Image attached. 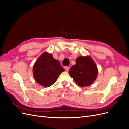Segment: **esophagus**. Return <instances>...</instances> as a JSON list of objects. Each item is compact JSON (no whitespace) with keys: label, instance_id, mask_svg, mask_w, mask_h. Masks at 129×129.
Segmentation results:
<instances>
[{"label":"esophagus","instance_id":"esophagus-1","mask_svg":"<svg viewBox=\"0 0 129 129\" xmlns=\"http://www.w3.org/2000/svg\"><path fill=\"white\" fill-rule=\"evenodd\" d=\"M64 69H65V71L66 72H68L69 70V67H64Z\"/></svg>","mask_w":129,"mask_h":129}]
</instances>
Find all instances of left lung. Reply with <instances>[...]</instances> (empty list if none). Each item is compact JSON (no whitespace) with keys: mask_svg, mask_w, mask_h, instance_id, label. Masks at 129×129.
Masks as SVG:
<instances>
[{"mask_svg":"<svg viewBox=\"0 0 129 129\" xmlns=\"http://www.w3.org/2000/svg\"><path fill=\"white\" fill-rule=\"evenodd\" d=\"M99 71L90 56H80L76 60V64L69 71V74L76 83L81 87L91 85L98 75Z\"/></svg>","mask_w":129,"mask_h":129,"instance_id":"1","label":"left lung"}]
</instances>
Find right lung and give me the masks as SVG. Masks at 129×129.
<instances>
[{"mask_svg":"<svg viewBox=\"0 0 129 129\" xmlns=\"http://www.w3.org/2000/svg\"><path fill=\"white\" fill-rule=\"evenodd\" d=\"M64 71L60 62L54 59L52 54L46 52L39 57L33 67L34 80L46 88L55 83L58 76Z\"/></svg>","mask_w":129,"mask_h":129,"instance_id":"add662e5","label":"right lung"}]
</instances>
